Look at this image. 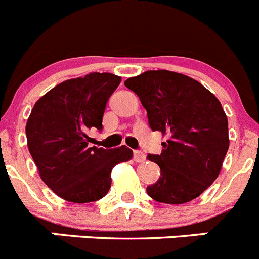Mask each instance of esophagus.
I'll use <instances>...</instances> for the list:
<instances>
[{
  "label": "esophagus",
  "instance_id": "obj_1",
  "mask_svg": "<svg viewBox=\"0 0 259 259\" xmlns=\"http://www.w3.org/2000/svg\"><path fill=\"white\" fill-rule=\"evenodd\" d=\"M134 160H136L137 163H143V161L146 160V154L145 152L136 150V151H134Z\"/></svg>",
  "mask_w": 259,
  "mask_h": 259
}]
</instances>
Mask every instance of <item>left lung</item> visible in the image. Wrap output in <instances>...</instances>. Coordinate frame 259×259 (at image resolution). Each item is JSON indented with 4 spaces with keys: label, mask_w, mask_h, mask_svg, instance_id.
I'll list each match as a JSON object with an SVG mask.
<instances>
[{
    "label": "left lung",
    "mask_w": 259,
    "mask_h": 259,
    "mask_svg": "<svg viewBox=\"0 0 259 259\" xmlns=\"http://www.w3.org/2000/svg\"><path fill=\"white\" fill-rule=\"evenodd\" d=\"M139 96L154 132L168 137L160 155H147L160 177L147 194L156 202H190L219 176L229 147L228 120L220 102L198 80L168 70H148L125 80Z\"/></svg>",
    "instance_id": "8db88e82"
}]
</instances>
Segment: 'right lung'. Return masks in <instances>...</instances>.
I'll return each instance as SVG.
<instances>
[{
    "mask_svg": "<svg viewBox=\"0 0 259 259\" xmlns=\"http://www.w3.org/2000/svg\"><path fill=\"white\" fill-rule=\"evenodd\" d=\"M121 83L111 73L64 80L35 103L27 120V146L41 180L73 203L98 201L108 193L114 165L129 161L126 146L90 147V130L103 129L108 99Z\"/></svg>",
    "mask_w": 259,
    "mask_h": 259,
    "instance_id": "right-lung-1",
    "label": "right lung"
}]
</instances>
